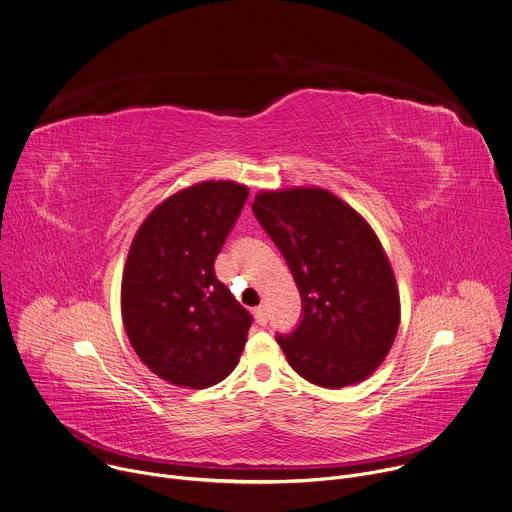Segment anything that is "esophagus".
I'll list each match as a JSON object with an SVG mask.
<instances>
[{
    "label": "esophagus",
    "instance_id": "obj_1",
    "mask_svg": "<svg viewBox=\"0 0 512 512\" xmlns=\"http://www.w3.org/2000/svg\"><path fill=\"white\" fill-rule=\"evenodd\" d=\"M253 313H255V321H257L259 325H265V323H267V307H265V305H259Z\"/></svg>",
    "mask_w": 512,
    "mask_h": 512
}]
</instances>
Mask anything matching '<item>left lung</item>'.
Segmentation results:
<instances>
[{"mask_svg": "<svg viewBox=\"0 0 512 512\" xmlns=\"http://www.w3.org/2000/svg\"><path fill=\"white\" fill-rule=\"evenodd\" d=\"M253 213L301 295V321L275 335L289 366L321 388L366 380L400 325L396 279L372 227L323 189L259 193Z\"/></svg>", "mask_w": 512, "mask_h": 512, "instance_id": "8db88e82", "label": "left lung"}]
</instances>
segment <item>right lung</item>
<instances>
[{
  "label": "right lung",
  "mask_w": 512,
  "mask_h": 512,
  "mask_svg": "<svg viewBox=\"0 0 512 512\" xmlns=\"http://www.w3.org/2000/svg\"><path fill=\"white\" fill-rule=\"evenodd\" d=\"M249 197L205 181L160 203L138 229L122 275V319L138 358L175 386L225 380L247 342L251 313L215 275V259Z\"/></svg>",
  "instance_id": "add662e5"
}]
</instances>
